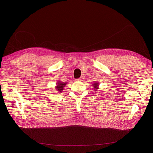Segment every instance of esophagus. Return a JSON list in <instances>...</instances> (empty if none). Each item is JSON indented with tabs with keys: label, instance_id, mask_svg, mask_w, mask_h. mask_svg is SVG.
Segmentation results:
<instances>
[{
	"label": "esophagus",
	"instance_id": "34e87169",
	"mask_svg": "<svg viewBox=\"0 0 153 153\" xmlns=\"http://www.w3.org/2000/svg\"><path fill=\"white\" fill-rule=\"evenodd\" d=\"M84 80V76H81L80 78H78V79H77V81H83Z\"/></svg>",
	"mask_w": 153,
	"mask_h": 153
}]
</instances>
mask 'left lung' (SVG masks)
<instances>
[{"label":"left lung","instance_id":"8db88e82","mask_svg":"<svg viewBox=\"0 0 153 153\" xmlns=\"http://www.w3.org/2000/svg\"><path fill=\"white\" fill-rule=\"evenodd\" d=\"M92 86L94 87V89L97 91L99 89V83L98 82H95L94 83V84H92Z\"/></svg>","mask_w":153,"mask_h":153}]
</instances>
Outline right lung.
I'll use <instances>...</instances> for the list:
<instances>
[{
	"mask_svg": "<svg viewBox=\"0 0 153 153\" xmlns=\"http://www.w3.org/2000/svg\"><path fill=\"white\" fill-rule=\"evenodd\" d=\"M66 84H67L66 82H62L58 80L55 89H56L57 91L60 92V93H61V92H62V91L64 90V87H65Z\"/></svg>",
	"mask_w": 153,
	"mask_h": 153,
	"instance_id": "add662e5",
	"label": "right lung"
}]
</instances>
